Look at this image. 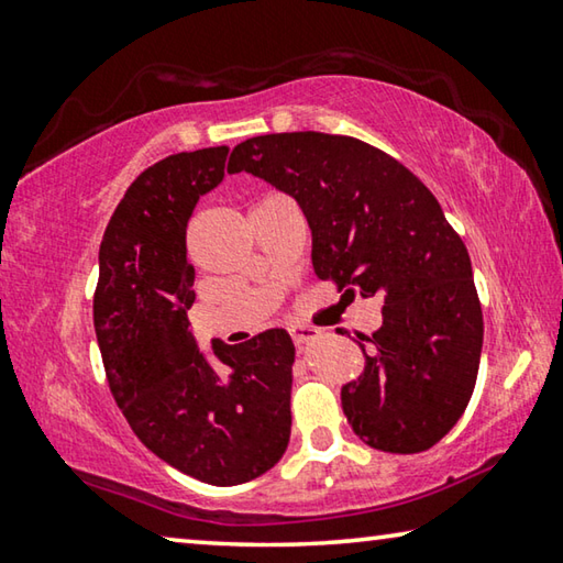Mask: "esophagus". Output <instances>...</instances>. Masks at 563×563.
<instances>
[{
  "mask_svg": "<svg viewBox=\"0 0 563 563\" xmlns=\"http://www.w3.org/2000/svg\"><path fill=\"white\" fill-rule=\"evenodd\" d=\"M290 338H292L295 345L305 347V345H310L312 340L320 338V330L318 328H308V325H292L290 328Z\"/></svg>",
  "mask_w": 563,
  "mask_h": 563,
  "instance_id": "obj_1",
  "label": "esophagus"
}]
</instances>
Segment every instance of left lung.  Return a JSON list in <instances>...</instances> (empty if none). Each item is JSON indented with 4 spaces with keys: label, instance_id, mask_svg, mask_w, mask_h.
Returning a JSON list of instances; mask_svg holds the SVG:
<instances>
[{
    "label": "left lung",
    "instance_id": "left-lung-1",
    "mask_svg": "<svg viewBox=\"0 0 563 563\" xmlns=\"http://www.w3.org/2000/svg\"><path fill=\"white\" fill-rule=\"evenodd\" d=\"M268 180L300 203L312 268L345 298H383L365 375L342 387L362 442L415 454L464 415L479 373L484 318L472 263L432 190L385 151L340 133H265L238 144L228 174Z\"/></svg>",
    "mask_w": 563,
    "mask_h": 563
}]
</instances>
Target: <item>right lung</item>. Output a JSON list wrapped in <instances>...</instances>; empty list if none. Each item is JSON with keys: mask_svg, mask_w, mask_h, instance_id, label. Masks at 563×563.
<instances>
[{"mask_svg": "<svg viewBox=\"0 0 563 563\" xmlns=\"http://www.w3.org/2000/svg\"><path fill=\"white\" fill-rule=\"evenodd\" d=\"M228 146L166 156L123 194L103 233L93 292L103 369L131 430L161 460L213 487L251 482L290 442L295 345L280 328L225 345L221 375L196 347V271L186 228L223 180Z\"/></svg>", "mask_w": 563, "mask_h": 563, "instance_id": "obj_1", "label": "right lung"}]
</instances>
